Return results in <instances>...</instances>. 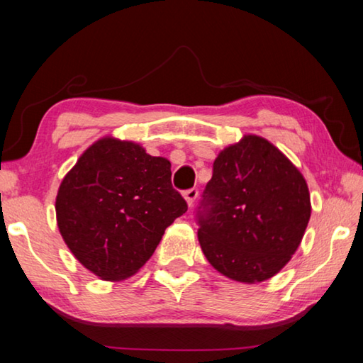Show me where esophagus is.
Segmentation results:
<instances>
[{"instance_id": "1", "label": "esophagus", "mask_w": 363, "mask_h": 363, "mask_svg": "<svg viewBox=\"0 0 363 363\" xmlns=\"http://www.w3.org/2000/svg\"><path fill=\"white\" fill-rule=\"evenodd\" d=\"M196 196H199V190H196V189H189V190H186V192H184V199H186L189 208L194 205Z\"/></svg>"}]
</instances>
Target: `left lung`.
I'll return each instance as SVG.
<instances>
[{"mask_svg": "<svg viewBox=\"0 0 363 363\" xmlns=\"http://www.w3.org/2000/svg\"><path fill=\"white\" fill-rule=\"evenodd\" d=\"M201 203L199 242L208 262L227 279L250 285L290 262L312 210L301 171L256 134L218 153Z\"/></svg>", "mask_w": 363, "mask_h": 363, "instance_id": "left-lung-1", "label": "left lung"}]
</instances>
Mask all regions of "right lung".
<instances>
[{
	"label": "right lung",
	"mask_w": 363,
	"mask_h": 363,
	"mask_svg": "<svg viewBox=\"0 0 363 363\" xmlns=\"http://www.w3.org/2000/svg\"><path fill=\"white\" fill-rule=\"evenodd\" d=\"M186 211V200L171 184L169 160L113 136L97 139L79 155L56 196L65 245L106 281L136 274Z\"/></svg>",
	"instance_id": "obj_1"
}]
</instances>
